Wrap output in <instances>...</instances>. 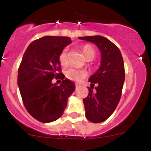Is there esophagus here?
Masks as SVG:
<instances>
[{
    "mask_svg": "<svg viewBox=\"0 0 151 151\" xmlns=\"http://www.w3.org/2000/svg\"><path fill=\"white\" fill-rule=\"evenodd\" d=\"M80 85H78V84H76V88H80Z\"/></svg>",
    "mask_w": 151,
    "mask_h": 151,
    "instance_id": "34e87169",
    "label": "esophagus"
}]
</instances>
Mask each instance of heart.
Masks as SVG:
<instances>
[{"instance_id":"1","label":"heart","mask_w":151,"mask_h":151,"mask_svg":"<svg viewBox=\"0 0 151 151\" xmlns=\"http://www.w3.org/2000/svg\"><path fill=\"white\" fill-rule=\"evenodd\" d=\"M82 52L84 55L85 59L87 60H91L96 57L95 49L90 45H85L82 47ZM59 62L60 65L63 67H66L69 64V58H68V49H63L59 54ZM87 75V71L83 68H77L72 67L68 68L66 71V76L68 79L73 81L78 82L84 79Z\"/></svg>"}]
</instances>
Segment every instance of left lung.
I'll return each instance as SVG.
<instances>
[{
  "label": "left lung",
  "instance_id": "obj_1",
  "mask_svg": "<svg viewBox=\"0 0 151 151\" xmlns=\"http://www.w3.org/2000/svg\"><path fill=\"white\" fill-rule=\"evenodd\" d=\"M95 44L101 51V66L89 79L91 87L83 99L85 116L92 123L106 121L115 111L121 99L125 80L122 55L118 47L104 36L79 37ZM96 86L95 91L92 90Z\"/></svg>",
  "mask_w": 151,
  "mask_h": 151
}]
</instances>
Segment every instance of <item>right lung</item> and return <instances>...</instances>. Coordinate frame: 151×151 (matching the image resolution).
<instances>
[{"label":"right lung","instance_id":"add662e5","mask_svg":"<svg viewBox=\"0 0 151 151\" xmlns=\"http://www.w3.org/2000/svg\"><path fill=\"white\" fill-rule=\"evenodd\" d=\"M71 43L67 36H44L31 42L23 55L18 69V87L27 111L40 122L58 119L75 90L74 83L64 79L58 59L62 50ZM54 78L62 80L60 85L52 84Z\"/></svg>","mask_w":151,"mask_h":151}]
</instances>
